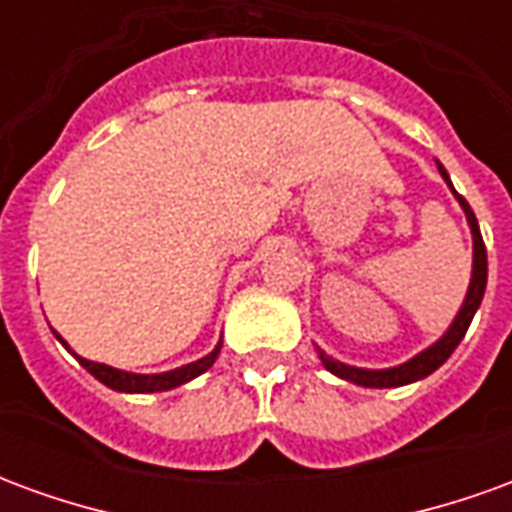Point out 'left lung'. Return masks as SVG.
<instances>
[{"label":"left lung","mask_w":512,"mask_h":512,"mask_svg":"<svg viewBox=\"0 0 512 512\" xmlns=\"http://www.w3.org/2000/svg\"><path fill=\"white\" fill-rule=\"evenodd\" d=\"M436 167H439V175L444 178V183L450 186L452 197L458 200V205H461L463 213H466V222H469V230H472V279H469L466 299H463L458 315L452 318L450 329L441 334L436 343L428 345L425 351H419L417 356H411V359L403 362V365L384 367V370H367V367H354V365H345V362H337V359H332V356L326 354L323 348H315V351H318V359L323 362V367H326L329 373H334L337 378H343V381H351V384L356 386H367V389H392V386H406V384H414V381H422V378H428L433 370H439V367L450 359L452 351L458 348V343L463 340V334H466V329H469L474 312L480 310V301H483V293H485V282H488V255H485L480 224H477V216H474V211L469 208V202L463 200L461 194L455 191L450 175H447V169L441 167L439 161H436Z\"/></svg>","instance_id":"obj_1"}]
</instances>
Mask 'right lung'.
I'll return each mask as SVG.
<instances>
[{
    "mask_svg": "<svg viewBox=\"0 0 512 512\" xmlns=\"http://www.w3.org/2000/svg\"><path fill=\"white\" fill-rule=\"evenodd\" d=\"M54 337H57V340L71 351V345L65 343L60 334L54 332ZM219 351H222V340L216 343V348H213L211 354L202 356V359H197V362L175 367V370H167V373H150V376H147V373H128V370H117V367L101 365V362H90V359L73 354V351L71 354L79 359V365H82L90 376L98 378V381H101L104 386H109V389H115V392H128V395H147V392H167V389H175V386L180 384H189L191 378L202 376V373L216 362Z\"/></svg>",
    "mask_w": 512,
    "mask_h": 512,
    "instance_id": "obj_1",
    "label": "right lung"
}]
</instances>
